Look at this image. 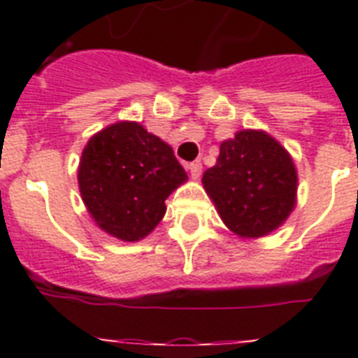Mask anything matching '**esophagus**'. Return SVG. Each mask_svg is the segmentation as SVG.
Returning a JSON list of instances; mask_svg holds the SVG:
<instances>
[{
    "label": "esophagus",
    "instance_id": "esophagus-1",
    "mask_svg": "<svg viewBox=\"0 0 358 358\" xmlns=\"http://www.w3.org/2000/svg\"><path fill=\"white\" fill-rule=\"evenodd\" d=\"M187 169H189L191 178H193V180L201 178V174H202V163L201 162L189 163V165H187Z\"/></svg>",
    "mask_w": 358,
    "mask_h": 358
}]
</instances>
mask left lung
Wrapping results in <instances>:
<instances>
[{
	"instance_id": "obj_1",
	"label": "left lung",
	"mask_w": 358,
	"mask_h": 358,
	"mask_svg": "<svg viewBox=\"0 0 358 358\" xmlns=\"http://www.w3.org/2000/svg\"><path fill=\"white\" fill-rule=\"evenodd\" d=\"M202 185L227 229L243 239L271 234L297 204L294 159L264 129H241L223 141Z\"/></svg>"
}]
</instances>
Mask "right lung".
<instances>
[{
  "mask_svg": "<svg viewBox=\"0 0 358 358\" xmlns=\"http://www.w3.org/2000/svg\"><path fill=\"white\" fill-rule=\"evenodd\" d=\"M187 180L171 145L134 120L94 134L81 152L78 185L92 221L122 241L146 238L165 215V201Z\"/></svg>",
  "mask_w": 358,
  "mask_h": 358,
  "instance_id": "right-lung-1",
  "label": "right lung"
}]
</instances>
